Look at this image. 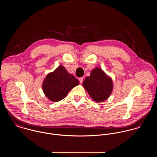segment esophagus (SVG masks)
Returning <instances> with one entry per match:
<instances>
[{"instance_id":"34e87169","label":"esophagus","mask_w":157,"mask_h":157,"mask_svg":"<svg viewBox=\"0 0 157 157\" xmlns=\"http://www.w3.org/2000/svg\"><path fill=\"white\" fill-rule=\"evenodd\" d=\"M83 81V77H80L79 78V82H80V83H82Z\"/></svg>"}]
</instances>
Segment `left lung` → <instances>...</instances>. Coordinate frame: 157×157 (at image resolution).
<instances>
[{
  "mask_svg": "<svg viewBox=\"0 0 157 157\" xmlns=\"http://www.w3.org/2000/svg\"><path fill=\"white\" fill-rule=\"evenodd\" d=\"M83 86L96 102L107 100L113 89L112 77L99 67L91 71L90 75L83 82Z\"/></svg>",
  "mask_w": 157,
  "mask_h": 157,
  "instance_id": "left-lung-1",
  "label": "left lung"
}]
</instances>
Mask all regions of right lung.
I'll return each mask as SVG.
<instances>
[{
	"label": "right lung",
	"instance_id": "right-lung-1",
	"mask_svg": "<svg viewBox=\"0 0 157 157\" xmlns=\"http://www.w3.org/2000/svg\"><path fill=\"white\" fill-rule=\"evenodd\" d=\"M79 83V81L60 65L47 74L43 80L42 89L48 100L58 102L65 98L72 89Z\"/></svg>",
	"mask_w": 157,
	"mask_h": 157
}]
</instances>
